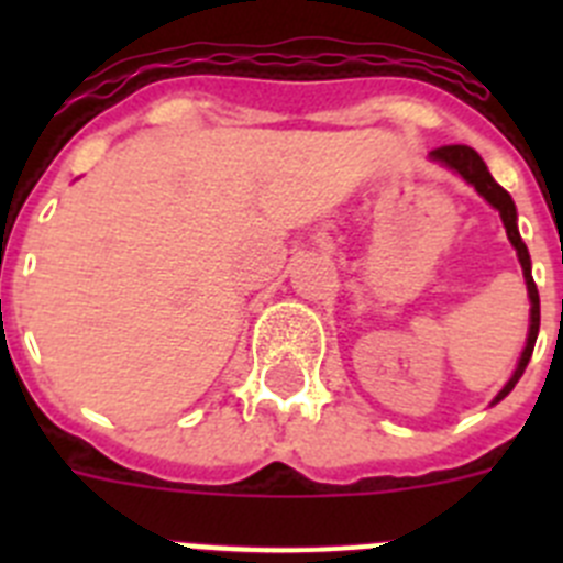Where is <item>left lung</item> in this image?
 Here are the masks:
<instances>
[{
	"mask_svg": "<svg viewBox=\"0 0 563 563\" xmlns=\"http://www.w3.org/2000/svg\"><path fill=\"white\" fill-rule=\"evenodd\" d=\"M431 157L440 163H445L449 168H454V172H460L462 177H465L471 186L476 188V191L485 197L490 206L496 208V211L501 213V222H505V231H507V239L514 242L516 253H519V262H521V271H525V282H527V292H530V335H527V346L525 352H521L519 357V366H516L514 377L507 380L505 389L496 395L494 402H499L501 397H507L510 391H514V386L519 383V377L525 375L527 363H530V355H533V346H536V338H539V324H541V310H539V290H536V282H533V273H530V253H527V245L521 242L519 236V228H516V206L514 200H510V194L505 191V188L499 186V183L490 177V172H487L485 161H482L479 154L474 152L471 146H440L431 152Z\"/></svg>",
	"mask_w": 563,
	"mask_h": 563,
	"instance_id": "left-lung-1",
	"label": "left lung"
}]
</instances>
